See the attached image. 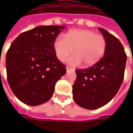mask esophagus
<instances>
[{
	"label": "esophagus",
	"instance_id": "obj_1",
	"mask_svg": "<svg viewBox=\"0 0 133 133\" xmlns=\"http://www.w3.org/2000/svg\"><path fill=\"white\" fill-rule=\"evenodd\" d=\"M66 72L74 71V69H72V68H70V67H69V66H66Z\"/></svg>",
	"mask_w": 133,
	"mask_h": 133
}]
</instances>
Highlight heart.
<instances>
[{"instance_id":"heart-1","label":"heart","mask_w":133,"mask_h":133,"mask_svg":"<svg viewBox=\"0 0 133 133\" xmlns=\"http://www.w3.org/2000/svg\"><path fill=\"white\" fill-rule=\"evenodd\" d=\"M54 49L57 58L64 61L73 48L74 54L67 62L72 65L83 63L84 66L96 64L104 55L107 41L103 35L88 29H75L58 36L54 41Z\"/></svg>"}]
</instances>
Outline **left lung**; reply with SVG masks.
<instances>
[{
  "label": "left lung",
  "instance_id": "obj_1",
  "mask_svg": "<svg viewBox=\"0 0 133 133\" xmlns=\"http://www.w3.org/2000/svg\"><path fill=\"white\" fill-rule=\"evenodd\" d=\"M107 41L104 55L96 64L76 69L72 87L73 99L87 110H96L112 99L122 84L127 55L119 40L103 28H98Z\"/></svg>",
  "mask_w": 133,
  "mask_h": 133
}]
</instances>
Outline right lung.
Listing matches in <instances>:
<instances>
[{"instance_id": "right-lung-1", "label": "right lung", "mask_w": 133, "mask_h": 133, "mask_svg": "<svg viewBox=\"0 0 133 133\" xmlns=\"http://www.w3.org/2000/svg\"><path fill=\"white\" fill-rule=\"evenodd\" d=\"M63 26H39L19 35L6 57L7 81L25 104L38 106L50 99L66 66L57 58L54 41Z\"/></svg>"}]
</instances>
